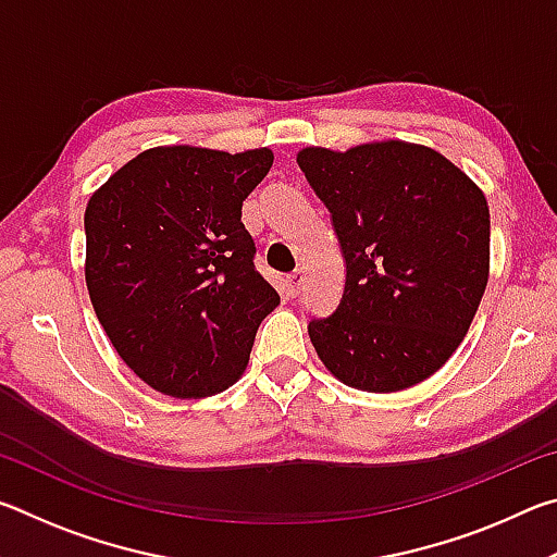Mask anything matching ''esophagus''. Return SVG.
<instances>
[{"label": "esophagus", "instance_id": "obj_1", "mask_svg": "<svg viewBox=\"0 0 557 557\" xmlns=\"http://www.w3.org/2000/svg\"><path fill=\"white\" fill-rule=\"evenodd\" d=\"M301 282H305V270H295V272H289V275H287V289H289V295H292V297H295L297 292H299Z\"/></svg>", "mask_w": 557, "mask_h": 557}]
</instances>
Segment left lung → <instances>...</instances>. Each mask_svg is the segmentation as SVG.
Returning <instances> with one entry per match:
<instances>
[{
  "label": "left lung",
  "instance_id": "1",
  "mask_svg": "<svg viewBox=\"0 0 557 557\" xmlns=\"http://www.w3.org/2000/svg\"><path fill=\"white\" fill-rule=\"evenodd\" d=\"M297 164L332 213L346 260L342 305L309 322L344 385L395 393L430 379L465 342L488 282V203L437 149L375 139L305 147Z\"/></svg>",
  "mask_w": 557,
  "mask_h": 557
}]
</instances>
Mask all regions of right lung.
Here are the masks:
<instances>
[{"mask_svg": "<svg viewBox=\"0 0 557 557\" xmlns=\"http://www.w3.org/2000/svg\"><path fill=\"white\" fill-rule=\"evenodd\" d=\"M272 159L270 147H152L88 199L92 309L149 388L209 398L248 369L258 326L280 295L252 265L256 243L240 209Z\"/></svg>", "mask_w": 557, "mask_h": 557, "instance_id": "right-lung-1", "label": "right lung"}]
</instances>
